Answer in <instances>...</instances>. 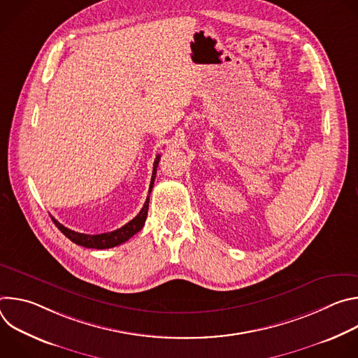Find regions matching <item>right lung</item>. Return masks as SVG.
<instances>
[{
	"instance_id": "add662e5",
	"label": "right lung",
	"mask_w": 358,
	"mask_h": 358,
	"mask_svg": "<svg viewBox=\"0 0 358 358\" xmlns=\"http://www.w3.org/2000/svg\"><path fill=\"white\" fill-rule=\"evenodd\" d=\"M160 155L156 157L155 160V166H152V176H151V181H150V188H148V196L145 198L144 206L141 208V211L126 225H123L122 228L112 231V232H106V234H97V235H87V234H79L75 232L66 227H64L62 224H59L55 218H52L54 224L58 227V229L66 236L69 238L73 243L85 246V248H92V249H109L113 246H117L126 241H129L134 234H137L145 222L147 218V211H148V201H150V192L152 189V184H155L156 180V173H157V166L160 162Z\"/></svg>"
}]
</instances>
